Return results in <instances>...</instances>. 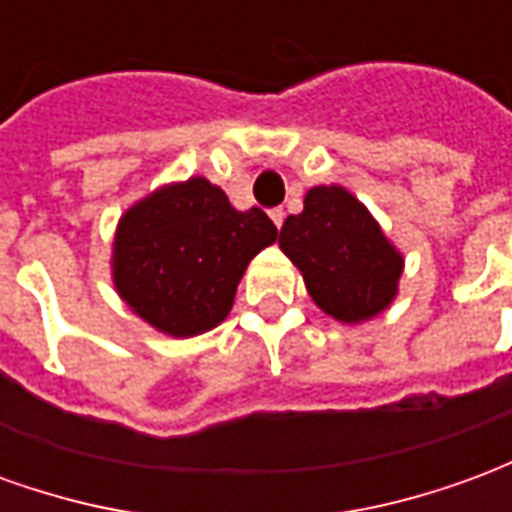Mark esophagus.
<instances>
[{"instance_id": "esophagus-1", "label": "esophagus", "mask_w": 512, "mask_h": 512, "mask_svg": "<svg viewBox=\"0 0 512 512\" xmlns=\"http://www.w3.org/2000/svg\"><path fill=\"white\" fill-rule=\"evenodd\" d=\"M268 216H271V222L277 224V230L282 227V222H285V211H282V208H274V211H268Z\"/></svg>"}]
</instances>
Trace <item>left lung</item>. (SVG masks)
<instances>
[{
  "instance_id": "obj_1",
  "label": "left lung",
  "mask_w": 512,
  "mask_h": 512,
  "mask_svg": "<svg viewBox=\"0 0 512 512\" xmlns=\"http://www.w3.org/2000/svg\"><path fill=\"white\" fill-rule=\"evenodd\" d=\"M279 249L299 268L307 293L340 323H365L395 301L403 252L343 186H312L304 211L288 216Z\"/></svg>"
}]
</instances>
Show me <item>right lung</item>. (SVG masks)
I'll return each mask as SVG.
<instances>
[{
    "mask_svg": "<svg viewBox=\"0 0 512 512\" xmlns=\"http://www.w3.org/2000/svg\"><path fill=\"white\" fill-rule=\"evenodd\" d=\"M274 241L277 227L260 208L235 211L208 178L175 180L120 216L112 282L156 332L197 337L230 315L246 266Z\"/></svg>",
    "mask_w": 512,
    "mask_h": 512,
    "instance_id": "add662e5",
    "label": "right lung"
}]
</instances>
